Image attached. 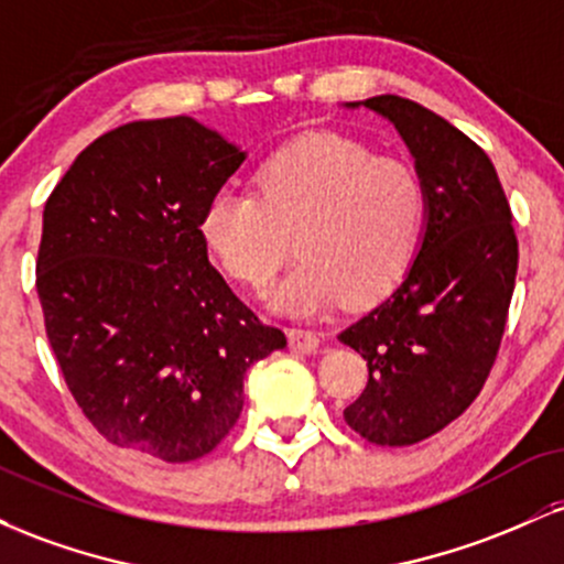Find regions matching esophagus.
Wrapping results in <instances>:
<instances>
[{"instance_id":"esophagus-1","label":"esophagus","mask_w":564,"mask_h":564,"mask_svg":"<svg viewBox=\"0 0 564 564\" xmlns=\"http://www.w3.org/2000/svg\"><path fill=\"white\" fill-rule=\"evenodd\" d=\"M289 347L294 349V352H318L321 347V339L315 336L313 332H302V328H291L289 332Z\"/></svg>"}]
</instances>
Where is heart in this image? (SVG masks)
Returning a JSON list of instances; mask_svg holds the SVG:
<instances>
[{
    "label": "heart",
    "mask_w": 564,
    "mask_h": 564,
    "mask_svg": "<svg viewBox=\"0 0 564 564\" xmlns=\"http://www.w3.org/2000/svg\"><path fill=\"white\" fill-rule=\"evenodd\" d=\"M257 191H217L198 230L225 273L260 291L286 260L278 230L297 228L300 264L270 291L278 313L307 318L341 296L355 307L371 304L411 268L426 196L403 161L377 159L339 134H313L264 161Z\"/></svg>",
    "instance_id": "obj_1"
}]
</instances>
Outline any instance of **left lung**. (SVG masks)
I'll use <instances>...</instances> for the list:
<instances>
[{
    "instance_id": "left-lung-1",
    "label": "left lung",
    "mask_w": 564,
    "mask_h": 564,
    "mask_svg": "<svg viewBox=\"0 0 564 564\" xmlns=\"http://www.w3.org/2000/svg\"><path fill=\"white\" fill-rule=\"evenodd\" d=\"M398 129L424 185L416 260L379 307L339 334L368 384L345 422L377 445H413L462 416L494 366L514 291L517 236L488 153L398 95L345 102Z\"/></svg>"
}]
</instances>
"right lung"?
<instances>
[{
    "label": "right lung",
    "mask_w": 564,
    "mask_h": 564,
    "mask_svg": "<svg viewBox=\"0 0 564 564\" xmlns=\"http://www.w3.org/2000/svg\"><path fill=\"white\" fill-rule=\"evenodd\" d=\"M246 153L191 116L132 121L76 156L44 204L47 339L108 443L196 462L232 430L243 379L286 347L209 264L198 219Z\"/></svg>",
    "instance_id": "obj_1"
}]
</instances>
